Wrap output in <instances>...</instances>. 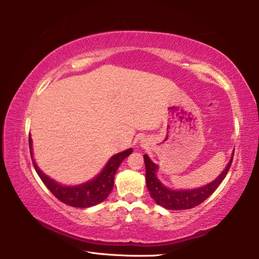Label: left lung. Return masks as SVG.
Returning a JSON list of instances; mask_svg holds the SVG:
<instances>
[{"label":"left lung","mask_w":259,"mask_h":259,"mask_svg":"<svg viewBox=\"0 0 259 259\" xmlns=\"http://www.w3.org/2000/svg\"><path fill=\"white\" fill-rule=\"evenodd\" d=\"M234 154V153H233ZM146 166V186L150 192L152 199H154L157 204L169 210H185L194 208L200 203H202L205 199H208L212 193L216 191V188L221 185L223 179L226 177L227 172L231 168L233 155H232L229 164L225 168L224 171L219 175L218 178L213 182L209 183L208 185L202 187L195 188V190H181L174 191L170 188H166L156 177L157 165L152 162L150 157L146 154L144 155Z\"/></svg>","instance_id":"1"}]
</instances>
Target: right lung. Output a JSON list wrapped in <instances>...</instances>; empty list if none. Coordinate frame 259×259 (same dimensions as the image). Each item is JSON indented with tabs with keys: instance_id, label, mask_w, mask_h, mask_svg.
Here are the masks:
<instances>
[{
	"instance_id": "1",
	"label": "right lung",
	"mask_w": 259,
	"mask_h": 259,
	"mask_svg": "<svg viewBox=\"0 0 259 259\" xmlns=\"http://www.w3.org/2000/svg\"><path fill=\"white\" fill-rule=\"evenodd\" d=\"M29 150L32 155V139L29 135ZM133 153V148L117 153L112 156L107 164L105 165L103 171L93 181H89L84 184L76 186H64L60 184L52 181L51 178L46 176L33 160V165L35 170L45 185L49 188V191L54 194L57 199L65 204L71 205L75 208H89L93 205L98 204L107 198L109 193L113 190L114 185V176H115L116 170L126 156ZM33 157V155H32Z\"/></svg>"
}]
</instances>
